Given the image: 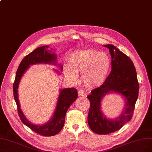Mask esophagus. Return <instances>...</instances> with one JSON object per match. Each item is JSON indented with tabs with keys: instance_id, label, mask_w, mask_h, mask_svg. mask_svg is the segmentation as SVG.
Segmentation results:
<instances>
[{
	"instance_id": "34e87169",
	"label": "esophagus",
	"mask_w": 152,
	"mask_h": 152,
	"mask_svg": "<svg viewBox=\"0 0 152 152\" xmlns=\"http://www.w3.org/2000/svg\"><path fill=\"white\" fill-rule=\"evenodd\" d=\"M78 95L80 96H83L85 95L84 91H83V90H79V91H78Z\"/></svg>"
}]
</instances>
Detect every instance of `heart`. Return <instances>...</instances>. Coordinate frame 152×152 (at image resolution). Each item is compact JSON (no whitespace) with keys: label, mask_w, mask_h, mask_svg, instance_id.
I'll list each match as a JSON object with an SVG mask.
<instances>
[{"label":"heart","mask_w":152,"mask_h":152,"mask_svg":"<svg viewBox=\"0 0 152 152\" xmlns=\"http://www.w3.org/2000/svg\"><path fill=\"white\" fill-rule=\"evenodd\" d=\"M111 68V59L104 52L94 50H77L69 56L64 66L65 77L77 82V73L81 72L82 80L88 87H98L105 82Z\"/></svg>","instance_id":"b5f03b06"}]
</instances>
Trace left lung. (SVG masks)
Here are the masks:
<instances>
[{
  "instance_id": "8db88e82",
  "label": "left lung",
  "mask_w": 152,
  "mask_h": 152,
  "mask_svg": "<svg viewBox=\"0 0 152 152\" xmlns=\"http://www.w3.org/2000/svg\"><path fill=\"white\" fill-rule=\"evenodd\" d=\"M111 56V72L102 86L91 91L87 96L90 101L88 124L94 133L107 134L121 129L132 119L137 101L139 83L133 63L128 56L112 45H104ZM111 91L119 93L125 97V109L116 119L105 118L100 109L102 99Z\"/></svg>"
}]
</instances>
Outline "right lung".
<instances>
[{
  "instance_id": "add662e5",
  "label": "right lung",
  "mask_w": 152,
  "mask_h": 152,
  "mask_svg": "<svg viewBox=\"0 0 152 152\" xmlns=\"http://www.w3.org/2000/svg\"><path fill=\"white\" fill-rule=\"evenodd\" d=\"M48 46L39 47L24 57L19 65L13 84L14 100L16 103L18 114L21 121L35 133L45 137H51L60 132L64 126L65 115L68 109L78 97L77 91L75 88L61 89L53 117L49 120V121L43 125H36L30 123L22 112L20 107L18 93L20 78L24 72L29 69V65L38 64L56 65V55L53 52L48 50ZM60 68L62 70L63 67L60 66Z\"/></svg>"
}]
</instances>
